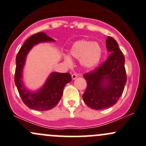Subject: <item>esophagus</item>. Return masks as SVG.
<instances>
[{"label":"esophagus","mask_w":146,"mask_h":146,"mask_svg":"<svg viewBox=\"0 0 146 146\" xmlns=\"http://www.w3.org/2000/svg\"><path fill=\"white\" fill-rule=\"evenodd\" d=\"M71 76H72V79H73V80H75V79L78 77V75L76 74V73H73Z\"/></svg>","instance_id":"1"}]
</instances>
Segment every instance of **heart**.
Here are the masks:
<instances>
[{"label":"heart","mask_w":146,"mask_h":146,"mask_svg":"<svg viewBox=\"0 0 146 146\" xmlns=\"http://www.w3.org/2000/svg\"><path fill=\"white\" fill-rule=\"evenodd\" d=\"M70 55L75 58L80 59V64L85 69H92L100 61L102 48L99 43L88 40H79L75 42L70 50ZM64 59L68 64H72L68 56Z\"/></svg>","instance_id":"heart-1"}]
</instances>
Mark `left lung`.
Masks as SVG:
<instances>
[{"mask_svg": "<svg viewBox=\"0 0 146 146\" xmlns=\"http://www.w3.org/2000/svg\"><path fill=\"white\" fill-rule=\"evenodd\" d=\"M108 58L99 67L83 75L87 88L82 100L90 108H109L119 100L126 82L125 58L117 41L108 36L106 40Z\"/></svg>", "mask_w": 146, "mask_h": 146, "instance_id": "obj_1", "label": "left lung"}]
</instances>
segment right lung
Masks as SVG:
<instances>
[{
    "label": "right lung",
    "instance_id": "1",
    "mask_svg": "<svg viewBox=\"0 0 146 146\" xmlns=\"http://www.w3.org/2000/svg\"><path fill=\"white\" fill-rule=\"evenodd\" d=\"M54 41L52 38L47 36L44 32L35 34L25 41L16 56L15 83L22 100L30 109L39 111H45L52 109L61 100L65 85L72 80L71 76L69 73L54 72L48 76L42 88L36 92H32L28 90L23 85L22 80L23 69L28 52L36 44Z\"/></svg>",
    "mask_w": 146,
    "mask_h": 146
}]
</instances>
